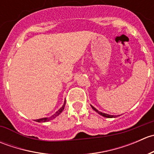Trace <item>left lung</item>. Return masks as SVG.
Returning a JSON list of instances; mask_svg holds the SVG:
<instances>
[{"label": "left lung", "mask_w": 154, "mask_h": 154, "mask_svg": "<svg viewBox=\"0 0 154 154\" xmlns=\"http://www.w3.org/2000/svg\"><path fill=\"white\" fill-rule=\"evenodd\" d=\"M91 108H92L94 110V111L97 112L98 113V114H100V116H103V117H106V118H116V116H111V115H108V114H106V113H103V112H99L98 110L97 109H95L94 106H91Z\"/></svg>", "instance_id": "left-lung-1"}]
</instances>
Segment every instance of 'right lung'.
I'll return each instance as SVG.
<instances>
[{"instance_id":"add662e5","label":"right lung","mask_w":154,"mask_h":154,"mask_svg":"<svg viewBox=\"0 0 154 154\" xmlns=\"http://www.w3.org/2000/svg\"><path fill=\"white\" fill-rule=\"evenodd\" d=\"M65 106H66V100H65L63 106H62L61 108H60V109H59L58 111H57V112L55 113V114H54L52 116H51V117H49V118H43V119H36V120H35V122H49V121L52 120V119H55L57 116H58L59 115H60V113H61L63 111V109H64V108H65Z\"/></svg>"}]
</instances>
